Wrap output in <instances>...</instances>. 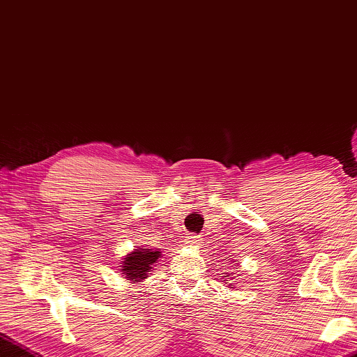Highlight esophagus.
Masks as SVG:
<instances>
[{
	"label": "esophagus",
	"instance_id": "esophagus-1",
	"mask_svg": "<svg viewBox=\"0 0 357 357\" xmlns=\"http://www.w3.org/2000/svg\"><path fill=\"white\" fill-rule=\"evenodd\" d=\"M199 243H200V237H197V236H189L186 238V245L189 246V248H195V246H199Z\"/></svg>",
	"mask_w": 357,
	"mask_h": 357
}]
</instances>
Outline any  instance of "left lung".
Returning <instances> with one entry per match:
<instances>
[{"mask_svg":"<svg viewBox=\"0 0 357 357\" xmlns=\"http://www.w3.org/2000/svg\"><path fill=\"white\" fill-rule=\"evenodd\" d=\"M225 260V265H223V270L225 273H222L223 275H220L222 278V282L225 283V285H228V288H236V283L240 278V274L237 273L238 270V260L237 259H223ZM240 283V282H238Z\"/></svg>","mask_w":357,"mask_h":357,"instance_id":"left-lung-1","label":"left lung"}]
</instances>
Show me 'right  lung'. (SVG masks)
Returning <instances> with one entry per match:
<instances>
[{
    "mask_svg": "<svg viewBox=\"0 0 357 357\" xmlns=\"http://www.w3.org/2000/svg\"><path fill=\"white\" fill-rule=\"evenodd\" d=\"M162 259V251L151 246H137L120 261V273L130 283L143 282L154 273V266Z\"/></svg>",
    "mask_w": 357,
    "mask_h": 357,
    "instance_id": "right-lung-1",
    "label": "right lung"
}]
</instances>
